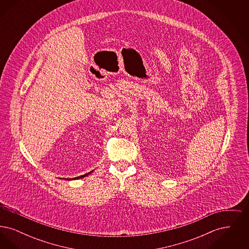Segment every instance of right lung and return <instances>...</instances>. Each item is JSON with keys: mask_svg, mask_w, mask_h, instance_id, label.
<instances>
[{"mask_svg": "<svg viewBox=\"0 0 249 249\" xmlns=\"http://www.w3.org/2000/svg\"><path fill=\"white\" fill-rule=\"evenodd\" d=\"M93 171H91V172H89V173H88V174H86V175H83V176H80V177H77V178H67V180H74V179H80V178H86V177H88L89 175H90L91 173H92Z\"/></svg>", "mask_w": 249, "mask_h": 249, "instance_id": "1", "label": "right lung"}]
</instances>
